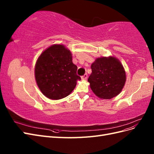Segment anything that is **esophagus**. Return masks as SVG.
I'll list each match as a JSON object with an SVG mask.
<instances>
[{
	"label": "esophagus",
	"instance_id": "esophagus-1",
	"mask_svg": "<svg viewBox=\"0 0 154 154\" xmlns=\"http://www.w3.org/2000/svg\"><path fill=\"white\" fill-rule=\"evenodd\" d=\"M87 77H88L87 74H85L84 75H83V76H82V80H86V79L87 78Z\"/></svg>",
	"mask_w": 154,
	"mask_h": 154
}]
</instances>
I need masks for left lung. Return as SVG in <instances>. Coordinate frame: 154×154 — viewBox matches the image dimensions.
<instances>
[{"label": "left lung", "instance_id": "left-lung-1", "mask_svg": "<svg viewBox=\"0 0 154 154\" xmlns=\"http://www.w3.org/2000/svg\"><path fill=\"white\" fill-rule=\"evenodd\" d=\"M91 69L88 82L97 96L109 100L119 94L125 85L126 74L117 58L112 57L97 58L91 65Z\"/></svg>", "mask_w": 154, "mask_h": 154}]
</instances>
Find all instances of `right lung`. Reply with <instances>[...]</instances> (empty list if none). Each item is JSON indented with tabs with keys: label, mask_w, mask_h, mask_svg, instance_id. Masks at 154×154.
Listing matches in <instances>:
<instances>
[{
	"label": "right lung",
	"mask_w": 154,
	"mask_h": 154,
	"mask_svg": "<svg viewBox=\"0 0 154 154\" xmlns=\"http://www.w3.org/2000/svg\"><path fill=\"white\" fill-rule=\"evenodd\" d=\"M71 51L63 45H53L40 54L35 73L40 90L51 100L69 96L76 85L77 66L72 63Z\"/></svg>",
	"instance_id": "1"
}]
</instances>
